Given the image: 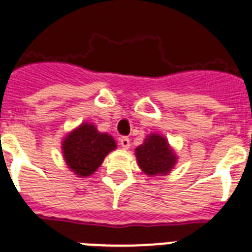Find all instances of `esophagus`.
I'll return each mask as SVG.
<instances>
[{
	"mask_svg": "<svg viewBox=\"0 0 252 252\" xmlns=\"http://www.w3.org/2000/svg\"><path fill=\"white\" fill-rule=\"evenodd\" d=\"M120 145H122L123 149H129L130 146V142H129V138L128 137H122L120 138Z\"/></svg>",
	"mask_w": 252,
	"mask_h": 252,
	"instance_id": "1",
	"label": "esophagus"
}]
</instances>
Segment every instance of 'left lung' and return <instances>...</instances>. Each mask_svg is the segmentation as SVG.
Returning a JSON list of instances; mask_svg holds the SVG:
<instances>
[{
  "label": "left lung",
  "mask_w": 252,
  "mask_h": 252,
  "mask_svg": "<svg viewBox=\"0 0 252 252\" xmlns=\"http://www.w3.org/2000/svg\"><path fill=\"white\" fill-rule=\"evenodd\" d=\"M138 167L148 176H165L178 162L175 150L168 140L159 133L148 134L141 145L134 149Z\"/></svg>",
  "instance_id": "1"
}]
</instances>
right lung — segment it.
<instances>
[{
  "label": "right lung",
  "mask_w": 252,
  "mask_h": 252,
  "mask_svg": "<svg viewBox=\"0 0 252 252\" xmlns=\"http://www.w3.org/2000/svg\"><path fill=\"white\" fill-rule=\"evenodd\" d=\"M116 149L111 134L99 132L93 123L85 122L70 130L61 141V150L68 168L78 178L94 174L107 157Z\"/></svg>",
  "instance_id": "1"
}]
</instances>
